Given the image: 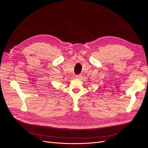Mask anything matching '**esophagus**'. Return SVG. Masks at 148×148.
<instances>
[{
	"instance_id": "esophagus-1",
	"label": "esophagus",
	"mask_w": 148,
	"mask_h": 148,
	"mask_svg": "<svg viewBox=\"0 0 148 148\" xmlns=\"http://www.w3.org/2000/svg\"><path fill=\"white\" fill-rule=\"evenodd\" d=\"M79 75H75V78H79Z\"/></svg>"
}]
</instances>
